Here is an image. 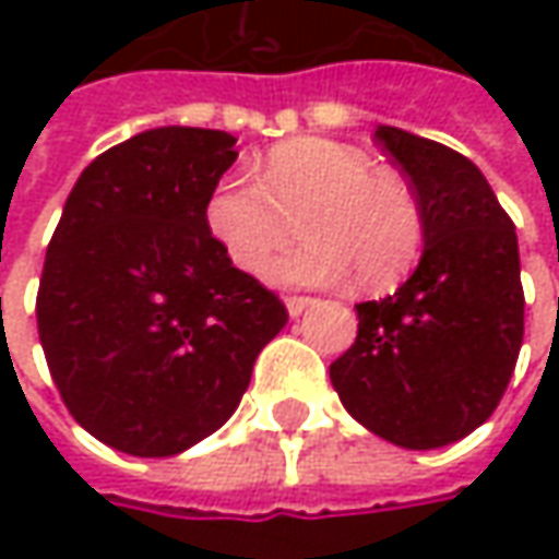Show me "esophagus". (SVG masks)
Returning <instances> with one entry per match:
<instances>
[{
    "mask_svg": "<svg viewBox=\"0 0 559 559\" xmlns=\"http://www.w3.org/2000/svg\"><path fill=\"white\" fill-rule=\"evenodd\" d=\"M311 305H313V298H308V295H289V298H286V308H289L292 317H298L301 311H308Z\"/></svg>",
    "mask_w": 559,
    "mask_h": 559,
    "instance_id": "1",
    "label": "esophagus"
}]
</instances>
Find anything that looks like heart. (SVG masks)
Masks as SVG:
<instances>
[{
  "mask_svg": "<svg viewBox=\"0 0 559 559\" xmlns=\"http://www.w3.org/2000/svg\"><path fill=\"white\" fill-rule=\"evenodd\" d=\"M292 221L305 239L267 267L283 286H326L355 270L364 289H392L426 242L417 192L333 140L280 142L258 164V183L226 177L204 202L211 239L246 273L289 242Z\"/></svg>",
  "mask_w": 559,
  "mask_h": 559,
  "instance_id": "b5f03b06",
  "label": "heart"
}]
</instances>
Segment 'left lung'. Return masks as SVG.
Returning a JSON list of instances; mask_svg holds the SVG:
<instances>
[{"label":"left lung","instance_id":"1","mask_svg":"<svg viewBox=\"0 0 559 559\" xmlns=\"http://www.w3.org/2000/svg\"><path fill=\"white\" fill-rule=\"evenodd\" d=\"M376 142L401 167L426 217L414 276L357 305V338L330 379L345 411L379 439L429 451L495 414L523 345L513 221L461 152L397 127Z\"/></svg>","mask_w":559,"mask_h":559}]
</instances>
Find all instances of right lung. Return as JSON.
Here are the masks:
<instances>
[{
	"label": "right lung",
	"instance_id": "1",
	"mask_svg": "<svg viewBox=\"0 0 559 559\" xmlns=\"http://www.w3.org/2000/svg\"><path fill=\"white\" fill-rule=\"evenodd\" d=\"M236 155L224 130H145L102 152L64 202L36 326L64 407L115 451L174 457L217 432L289 320L204 226Z\"/></svg>",
	"mask_w": 559,
	"mask_h": 559
}]
</instances>
